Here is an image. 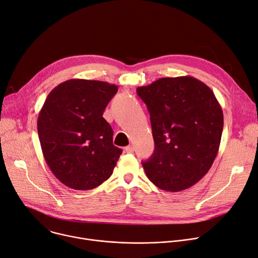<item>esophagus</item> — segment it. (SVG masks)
Segmentation results:
<instances>
[{"instance_id": "esophagus-1", "label": "esophagus", "mask_w": 258, "mask_h": 258, "mask_svg": "<svg viewBox=\"0 0 258 258\" xmlns=\"http://www.w3.org/2000/svg\"><path fill=\"white\" fill-rule=\"evenodd\" d=\"M125 152H126L127 154H133V153H134V146H132V145L126 146V147H125Z\"/></svg>"}]
</instances>
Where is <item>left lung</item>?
I'll use <instances>...</instances> for the list:
<instances>
[{"label": "left lung", "mask_w": 258, "mask_h": 258, "mask_svg": "<svg viewBox=\"0 0 258 258\" xmlns=\"http://www.w3.org/2000/svg\"><path fill=\"white\" fill-rule=\"evenodd\" d=\"M151 115L155 152L142 162L162 190L178 192L208 172L219 153L224 116L211 89L192 76L164 77L137 88Z\"/></svg>", "instance_id": "obj_1"}]
</instances>
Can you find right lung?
I'll return each mask as SVG.
<instances>
[{
	"mask_svg": "<svg viewBox=\"0 0 258 258\" xmlns=\"http://www.w3.org/2000/svg\"><path fill=\"white\" fill-rule=\"evenodd\" d=\"M118 87L105 81L69 79L47 96L37 118L44 158L66 186L89 190L111 177L122 153L102 117Z\"/></svg>",
	"mask_w": 258,
	"mask_h": 258,
	"instance_id": "right-lung-1",
	"label": "right lung"
}]
</instances>
